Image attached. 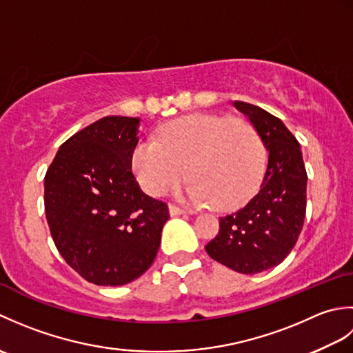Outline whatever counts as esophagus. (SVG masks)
I'll list each match as a JSON object with an SVG mask.
<instances>
[{"label":"esophagus","instance_id":"esophagus-1","mask_svg":"<svg viewBox=\"0 0 353 353\" xmlns=\"http://www.w3.org/2000/svg\"><path fill=\"white\" fill-rule=\"evenodd\" d=\"M170 214L174 216V215H185V214H188V211H186V209H183V208H179L177 205H170Z\"/></svg>","mask_w":353,"mask_h":353}]
</instances>
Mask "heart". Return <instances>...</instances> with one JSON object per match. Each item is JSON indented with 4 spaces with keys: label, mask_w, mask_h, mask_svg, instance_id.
I'll return each mask as SVG.
<instances>
[{
    "label": "heart",
    "mask_w": 353,
    "mask_h": 353,
    "mask_svg": "<svg viewBox=\"0 0 353 353\" xmlns=\"http://www.w3.org/2000/svg\"><path fill=\"white\" fill-rule=\"evenodd\" d=\"M133 170L147 192L163 196L186 177V196L196 205L215 203L234 211L258 191L265 171V148L243 119L186 115L165 123L159 141H142L133 152Z\"/></svg>",
    "instance_id": "b5f03b06"
}]
</instances>
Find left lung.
Returning a JSON list of instances; mask_svg holds the SVG:
<instances>
[{
    "label": "left lung",
    "mask_w": 353,
    "mask_h": 353,
    "mask_svg": "<svg viewBox=\"0 0 353 353\" xmlns=\"http://www.w3.org/2000/svg\"><path fill=\"white\" fill-rule=\"evenodd\" d=\"M268 150L261 188L244 208L220 219L206 244L209 256L238 273L254 274L279 265L301 235L306 214V176L301 144L279 118L253 104L234 101Z\"/></svg>",
    "instance_id": "1"
}]
</instances>
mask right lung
<instances>
[{
  "label": "right lung",
  "instance_id": "right-lung-1",
  "mask_svg": "<svg viewBox=\"0 0 353 353\" xmlns=\"http://www.w3.org/2000/svg\"><path fill=\"white\" fill-rule=\"evenodd\" d=\"M139 118L104 117L59 148L45 174V215L66 264L95 285L144 274L159 250L168 206L132 172Z\"/></svg>",
  "mask_w": 353,
  "mask_h": 353
}]
</instances>
